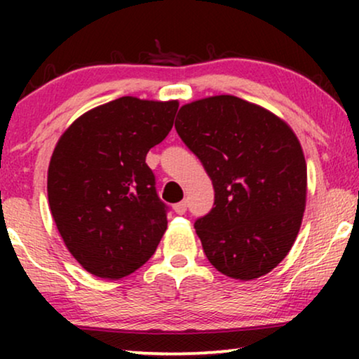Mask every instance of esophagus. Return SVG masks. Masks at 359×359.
<instances>
[{
	"instance_id": "esophagus-1",
	"label": "esophagus",
	"mask_w": 359,
	"mask_h": 359,
	"mask_svg": "<svg viewBox=\"0 0 359 359\" xmlns=\"http://www.w3.org/2000/svg\"><path fill=\"white\" fill-rule=\"evenodd\" d=\"M173 209H175V212L176 214H180V215H183L186 210H188V203H186V201H181V203H178V204H175L173 205Z\"/></svg>"
}]
</instances>
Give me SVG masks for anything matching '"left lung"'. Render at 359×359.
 <instances>
[{"instance_id":"1","label":"left lung","mask_w":359,"mask_h":359,"mask_svg":"<svg viewBox=\"0 0 359 359\" xmlns=\"http://www.w3.org/2000/svg\"><path fill=\"white\" fill-rule=\"evenodd\" d=\"M175 127L214 184V208L194 222L210 264L242 281L269 273L291 250L306 209L307 166L296 134L230 95L184 104Z\"/></svg>"}]
</instances>
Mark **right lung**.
Instances as JSON below:
<instances>
[{
	"label": "right lung",
	"instance_id": "obj_1",
	"mask_svg": "<svg viewBox=\"0 0 359 359\" xmlns=\"http://www.w3.org/2000/svg\"><path fill=\"white\" fill-rule=\"evenodd\" d=\"M178 101L122 96L88 111L58 140L48 165V204L58 232L88 273L119 279L149 262L168 205L145 163L173 127Z\"/></svg>",
	"mask_w": 359,
	"mask_h": 359
}]
</instances>
